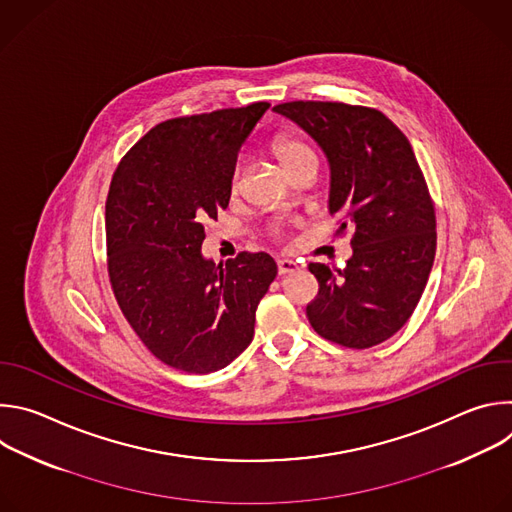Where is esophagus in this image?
<instances>
[{"label":"esophagus","mask_w":512,"mask_h":512,"mask_svg":"<svg viewBox=\"0 0 512 512\" xmlns=\"http://www.w3.org/2000/svg\"><path fill=\"white\" fill-rule=\"evenodd\" d=\"M298 269H300V265H298L294 259H279V261H277V271H279V275L294 273V271H298Z\"/></svg>","instance_id":"1"}]
</instances>
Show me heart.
<instances>
[{"label":"heart","mask_w":512,"mask_h":512,"mask_svg":"<svg viewBox=\"0 0 512 512\" xmlns=\"http://www.w3.org/2000/svg\"><path fill=\"white\" fill-rule=\"evenodd\" d=\"M271 152L287 174H291L302 166H318V158H316L314 150L306 141H302L296 135H289V133L277 135L271 141ZM237 176H239V172L233 178V188H237Z\"/></svg>","instance_id":"b5f03b06"}]
</instances>
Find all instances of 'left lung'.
I'll return each mask as SVG.
<instances>
[{
	"label": "left lung",
	"mask_w": 512,
	"mask_h": 512,
	"mask_svg": "<svg viewBox=\"0 0 512 512\" xmlns=\"http://www.w3.org/2000/svg\"><path fill=\"white\" fill-rule=\"evenodd\" d=\"M273 109L326 154L336 235L352 233L344 269L310 263L320 289L308 320L340 346H377L411 318L435 257V210L411 143L371 107L291 101Z\"/></svg>",
	"instance_id": "obj_1"
}]
</instances>
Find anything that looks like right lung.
I'll return each mask as SVG.
<instances>
[{
	"instance_id": "1",
	"label": "right lung",
	"mask_w": 512,
	"mask_h": 512,
	"mask_svg": "<svg viewBox=\"0 0 512 512\" xmlns=\"http://www.w3.org/2000/svg\"><path fill=\"white\" fill-rule=\"evenodd\" d=\"M269 109L168 119L119 162L105 204L115 300L148 350L172 369H225L253 340L255 310L277 275L267 253L225 265L202 257L204 223L229 206L241 145Z\"/></svg>"
}]
</instances>
